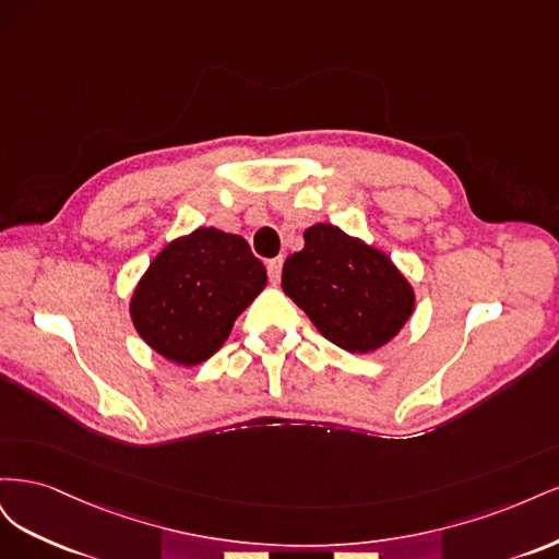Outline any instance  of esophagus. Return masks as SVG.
<instances>
[{
    "mask_svg": "<svg viewBox=\"0 0 559 559\" xmlns=\"http://www.w3.org/2000/svg\"><path fill=\"white\" fill-rule=\"evenodd\" d=\"M282 265H284L282 259L267 261V275H270V282H273V284H277L280 277H282Z\"/></svg>",
    "mask_w": 559,
    "mask_h": 559,
    "instance_id": "34e87169",
    "label": "esophagus"
}]
</instances>
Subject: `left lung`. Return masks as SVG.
Instances as JSON below:
<instances>
[{
    "label": "left lung",
    "mask_w": 559,
    "mask_h": 559,
    "mask_svg": "<svg viewBox=\"0 0 559 559\" xmlns=\"http://www.w3.org/2000/svg\"><path fill=\"white\" fill-rule=\"evenodd\" d=\"M306 247L286 259L282 289L317 331L354 354L382 347L415 308V294L382 251L331 224L306 230Z\"/></svg>",
    "instance_id": "1"
}]
</instances>
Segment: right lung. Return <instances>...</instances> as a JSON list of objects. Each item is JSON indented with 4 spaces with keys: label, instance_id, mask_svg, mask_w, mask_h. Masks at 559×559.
<instances>
[{
    "label": "right lung",
    "instance_id": "add662e5",
    "mask_svg": "<svg viewBox=\"0 0 559 559\" xmlns=\"http://www.w3.org/2000/svg\"><path fill=\"white\" fill-rule=\"evenodd\" d=\"M265 282V267L245 238L198 228L151 261L130 300L132 324L165 359L198 366L226 343Z\"/></svg>",
    "mask_w": 559,
    "mask_h": 559
}]
</instances>
